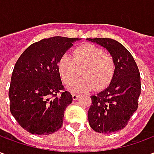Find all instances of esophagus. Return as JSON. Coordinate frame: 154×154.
I'll use <instances>...</instances> for the list:
<instances>
[{
    "label": "esophagus",
    "mask_w": 154,
    "mask_h": 154,
    "mask_svg": "<svg viewBox=\"0 0 154 154\" xmlns=\"http://www.w3.org/2000/svg\"><path fill=\"white\" fill-rule=\"evenodd\" d=\"M80 97V95L79 94H76V93H72V99L73 100H77L78 98Z\"/></svg>",
    "instance_id": "esophagus-1"
}]
</instances>
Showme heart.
Returning a JSON list of instances; mask_svg holds the SVG:
<instances>
[{
	"mask_svg": "<svg viewBox=\"0 0 154 154\" xmlns=\"http://www.w3.org/2000/svg\"><path fill=\"white\" fill-rule=\"evenodd\" d=\"M57 69L65 85L70 86L80 76L83 77L72 89L76 91L102 90L110 84L116 71L112 56L92 44H85L74 48L72 57L63 54L57 63Z\"/></svg>",
	"mask_w": 154,
	"mask_h": 154,
	"instance_id": "b5f03b06",
	"label": "heart"
}]
</instances>
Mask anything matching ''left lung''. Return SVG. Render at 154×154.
<instances>
[{"mask_svg":"<svg viewBox=\"0 0 154 154\" xmlns=\"http://www.w3.org/2000/svg\"><path fill=\"white\" fill-rule=\"evenodd\" d=\"M106 48L112 56L116 71L110 86L91 96L88 120L96 132L111 134L124 129L138 109L141 92L139 68L125 46L111 38H87Z\"/></svg>","mask_w":154,"mask_h":154,"instance_id":"left-lung-1","label":"left lung"}]
</instances>
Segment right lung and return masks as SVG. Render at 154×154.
Instances as JSON below:
<instances>
[{"label": "right lung", "mask_w": 154, "mask_h": 154, "mask_svg": "<svg viewBox=\"0 0 154 154\" xmlns=\"http://www.w3.org/2000/svg\"><path fill=\"white\" fill-rule=\"evenodd\" d=\"M78 39L60 36L41 39L29 46L16 62L9 89L10 110L26 131L48 135L63 125L72 97L64 90L57 63Z\"/></svg>", "instance_id": "1"}]
</instances>
